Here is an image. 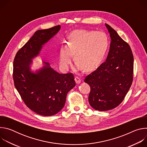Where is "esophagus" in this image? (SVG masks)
<instances>
[{
	"instance_id": "34e87169",
	"label": "esophagus",
	"mask_w": 147,
	"mask_h": 147,
	"mask_svg": "<svg viewBox=\"0 0 147 147\" xmlns=\"http://www.w3.org/2000/svg\"><path fill=\"white\" fill-rule=\"evenodd\" d=\"M75 81H76V82L77 84H80L81 82V80L80 79V77L76 76V77H75Z\"/></svg>"
}]
</instances>
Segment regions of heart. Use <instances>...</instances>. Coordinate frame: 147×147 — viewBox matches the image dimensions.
Listing matches in <instances>:
<instances>
[{
    "label": "heart",
    "mask_w": 147,
    "mask_h": 147,
    "mask_svg": "<svg viewBox=\"0 0 147 147\" xmlns=\"http://www.w3.org/2000/svg\"><path fill=\"white\" fill-rule=\"evenodd\" d=\"M108 39L103 32L80 30L71 33L67 46H62L59 60L61 66L68 69L73 60V55L77 61L76 68L84 67L92 70L98 66L102 60L107 49Z\"/></svg>",
    "instance_id": "b5f03b06"
}]
</instances>
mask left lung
<instances>
[{
	"instance_id": "8db88e82",
	"label": "left lung",
	"mask_w": 147,
	"mask_h": 147,
	"mask_svg": "<svg viewBox=\"0 0 147 147\" xmlns=\"http://www.w3.org/2000/svg\"><path fill=\"white\" fill-rule=\"evenodd\" d=\"M111 42L106 61L88 75L84 81L91 88L88 101L99 111L115 108L122 102L133 82L134 57L129 45L105 24Z\"/></svg>"
}]
</instances>
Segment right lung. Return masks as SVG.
<instances>
[{
  "instance_id": "add662e5",
  "label": "right lung",
  "mask_w": 147,
  "mask_h": 147,
  "mask_svg": "<svg viewBox=\"0 0 147 147\" xmlns=\"http://www.w3.org/2000/svg\"><path fill=\"white\" fill-rule=\"evenodd\" d=\"M60 29L59 25L36 31L17 52L13 61V77L16 90L27 107L42 116H53L60 111L68 92L76 86L72 73L60 74L45 61L42 68L35 73L31 71L32 59Z\"/></svg>"
}]
</instances>
